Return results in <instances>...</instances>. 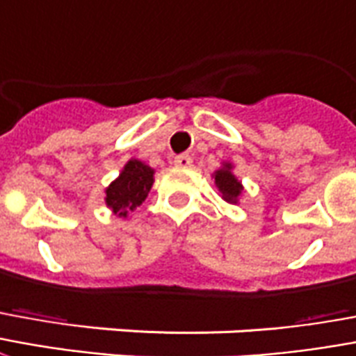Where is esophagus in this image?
<instances>
[{
    "mask_svg": "<svg viewBox=\"0 0 356 356\" xmlns=\"http://www.w3.org/2000/svg\"><path fill=\"white\" fill-rule=\"evenodd\" d=\"M173 164L177 165V168H191L192 165V158L188 154H181L173 160Z\"/></svg>",
    "mask_w": 356,
    "mask_h": 356,
    "instance_id": "obj_1",
    "label": "esophagus"
}]
</instances>
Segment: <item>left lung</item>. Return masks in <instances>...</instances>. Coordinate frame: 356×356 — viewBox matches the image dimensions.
<instances>
[{
	"mask_svg": "<svg viewBox=\"0 0 356 356\" xmlns=\"http://www.w3.org/2000/svg\"><path fill=\"white\" fill-rule=\"evenodd\" d=\"M211 179H215V186H217L218 196L225 200L226 204H239V198L243 194V183L236 177L232 162H228V160L220 162V168L213 171Z\"/></svg>",
	"mask_w": 356,
	"mask_h": 356,
	"instance_id": "1",
	"label": "left lung"
}]
</instances>
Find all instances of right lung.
Listing matches in <instances>:
<instances>
[{
    "instance_id": "right-lung-1",
    "label": "right lung",
    "mask_w": 356,
    "mask_h": 356,
    "mask_svg": "<svg viewBox=\"0 0 356 356\" xmlns=\"http://www.w3.org/2000/svg\"><path fill=\"white\" fill-rule=\"evenodd\" d=\"M154 183V170L151 165L130 158L120 170L118 177L105 188L104 202L118 218H126L138 205L145 202Z\"/></svg>"
}]
</instances>
